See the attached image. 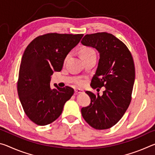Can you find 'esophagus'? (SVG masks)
I'll return each instance as SVG.
<instances>
[{"label": "esophagus", "mask_w": 155, "mask_h": 155, "mask_svg": "<svg viewBox=\"0 0 155 155\" xmlns=\"http://www.w3.org/2000/svg\"><path fill=\"white\" fill-rule=\"evenodd\" d=\"M83 91L82 90H80V89H75L74 90V94H78L83 93Z\"/></svg>", "instance_id": "34e87169"}]
</instances>
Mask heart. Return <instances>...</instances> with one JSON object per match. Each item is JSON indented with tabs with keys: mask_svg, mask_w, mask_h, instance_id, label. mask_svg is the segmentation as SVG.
Returning <instances> with one entry per match:
<instances>
[{
	"mask_svg": "<svg viewBox=\"0 0 155 155\" xmlns=\"http://www.w3.org/2000/svg\"><path fill=\"white\" fill-rule=\"evenodd\" d=\"M93 54H96L95 51H94L92 48H89V47H83L80 50V55L81 59L86 58ZM77 84L78 85H82L83 84V82L82 81H78L77 82Z\"/></svg>",
	"mask_w": 155,
	"mask_h": 155,
	"instance_id": "obj_1",
	"label": "heart"
}]
</instances>
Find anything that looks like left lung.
<instances>
[{"label":"left lung","mask_w":155,"mask_h":155,"mask_svg":"<svg viewBox=\"0 0 155 155\" xmlns=\"http://www.w3.org/2000/svg\"><path fill=\"white\" fill-rule=\"evenodd\" d=\"M81 42L99 53L91 87H105L102 96L85 91L91 103L81 109V114L95 129H107L122 118L129 106L135 77L134 62L127 46L112 34L85 35Z\"/></svg>","instance_id":"8db88e82"}]
</instances>
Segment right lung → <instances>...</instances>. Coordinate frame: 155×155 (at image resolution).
I'll list each match as a JSON object with an SVG mask.
<instances>
[{
	"label": "right lung",
	"mask_w": 155,
	"mask_h": 155,
	"mask_svg": "<svg viewBox=\"0 0 155 155\" xmlns=\"http://www.w3.org/2000/svg\"><path fill=\"white\" fill-rule=\"evenodd\" d=\"M83 34L48 33L34 39L25 49L21 61L18 93L23 109L35 124L45 126L61 114L74 90L51 88V75L60 72L64 60L79 43Z\"/></svg>",
	"instance_id": "add662e5"
}]
</instances>
